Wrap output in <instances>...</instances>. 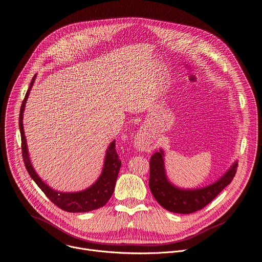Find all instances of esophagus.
<instances>
[{"label":"esophagus","instance_id":"obj_1","mask_svg":"<svg viewBox=\"0 0 262 262\" xmlns=\"http://www.w3.org/2000/svg\"><path fill=\"white\" fill-rule=\"evenodd\" d=\"M134 145H135V148L139 151H145V152H148V151H151L152 150V140L150 139V137L145 133V132H142L140 131L136 137H135V140H134Z\"/></svg>","mask_w":262,"mask_h":262}]
</instances>
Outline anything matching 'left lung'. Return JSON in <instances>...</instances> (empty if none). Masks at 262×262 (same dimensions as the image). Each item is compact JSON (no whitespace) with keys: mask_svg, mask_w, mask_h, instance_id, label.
I'll return each instance as SVG.
<instances>
[{"mask_svg":"<svg viewBox=\"0 0 262 262\" xmlns=\"http://www.w3.org/2000/svg\"><path fill=\"white\" fill-rule=\"evenodd\" d=\"M238 164L235 162L230 169L212 185L199 189H182L169 182L165 169V152L159 149L150 159L149 187L157 203L166 210L190 214L205 208L233 180Z\"/></svg>","mask_w":262,"mask_h":262,"instance_id":"left-lung-1","label":"left lung"}]
</instances>
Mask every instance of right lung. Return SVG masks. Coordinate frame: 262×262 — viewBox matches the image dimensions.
<instances>
[{"label":"right lung","mask_w":262,"mask_h":262,"mask_svg":"<svg viewBox=\"0 0 262 262\" xmlns=\"http://www.w3.org/2000/svg\"><path fill=\"white\" fill-rule=\"evenodd\" d=\"M35 77L36 75L33 76L29 89L26 92L25 98L21 106V110H19V117H18L19 132H21V138H22V155H23L25 167L29 175L34 180V183L38 186V188L45 193V195L52 201V203L64 211L71 212V213H84V212L96 210L100 207H104L113 194L119 168L122 166V162L118 159V155L115 150V140H113L107 148L102 174L99 175V177L92 186H90L89 188L83 191L69 192V193L55 191L51 189L49 186H47L41 179V177H39L34 171L29 158L27 142L24 134L23 113L25 110L27 98L29 96L30 90L35 80Z\"/></svg>","instance_id":"obj_1"}]
</instances>
